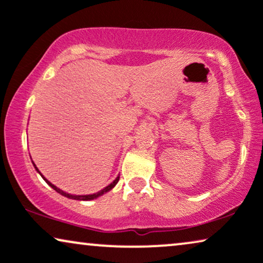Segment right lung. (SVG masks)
Masks as SVG:
<instances>
[{"label": "right lung", "instance_id": "add662e5", "mask_svg": "<svg viewBox=\"0 0 263 263\" xmlns=\"http://www.w3.org/2000/svg\"><path fill=\"white\" fill-rule=\"evenodd\" d=\"M33 166H34V168H36L37 172L40 173L41 176H42V173L40 172V171H38V168L36 167V164L33 163ZM42 178H43V179H44L45 181H47V184L49 185V186H51L56 192H59V194H60V195L65 196V197H68V198H72V199H78V201H91V199H95V198H97V197H100V196H102L103 194H106V192L110 191L111 189H113V187L115 186V185L118 184L119 178H120V177H117V178H115V180L113 181V183H110L109 185H108V186H106L104 189H102V190H101V191L96 192V194H92V195H71V194H67V192L62 191V190H60V189H59V187H56L55 185H52V184L50 183V181H49L48 179H45V178H44L43 176H42Z\"/></svg>", "mask_w": 263, "mask_h": 263}]
</instances>
